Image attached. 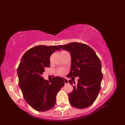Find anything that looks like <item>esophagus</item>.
Segmentation results:
<instances>
[{"label":"esophagus","mask_w":125,"mask_h":125,"mask_svg":"<svg viewBox=\"0 0 125 125\" xmlns=\"http://www.w3.org/2000/svg\"><path fill=\"white\" fill-rule=\"evenodd\" d=\"M64 81L65 84L68 83V80L66 78H64Z\"/></svg>","instance_id":"obj_1"}]
</instances>
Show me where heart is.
<instances>
[{
  "label": "heart",
  "instance_id": "heart-1",
  "mask_svg": "<svg viewBox=\"0 0 125 125\" xmlns=\"http://www.w3.org/2000/svg\"><path fill=\"white\" fill-rule=\"evenodd\" d=\"M58 73L61 75H63L65 73V70L64 68H60L58 70Z\"/></svg>",
  "mask_w": 125,
  "mask_h": 125
}]
</instances>
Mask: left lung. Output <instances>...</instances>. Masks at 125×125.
Here are the masks:
<instances>
[{"mask_svg": "<svg viewBox=\"0 0 125 125\" xmlns=\"http://www.w3.org/2000/svg\"><path fill=\"white\" fill-rule=\"evenodd\" d=\"M58 46L70 54V71L67 76L79 77L77 84L72 79L69 81L73 88L68 95L69 102L77 108H86L94 103L100 90L103 76L100 59L87 44L71 42Z\"/></svg>", "mask_w": 125, "mask_h": 125, "instance_id": "1", "label": "left lung"}]
</instances>
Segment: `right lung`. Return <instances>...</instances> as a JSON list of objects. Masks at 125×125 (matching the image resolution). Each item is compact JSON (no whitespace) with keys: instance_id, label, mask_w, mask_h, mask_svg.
I'll list each match as a JSON object with an SVG mask.
<instances>
[{"instance_id":"add662e5","label":"right lung","mask_w":125,"mask_h":125,"mask_svg":"<svg viewBox=\"0 0 125 125\" xmlns=\"http://www.w3.org/2000/svg\"><path fill=\"white\" fill-rule=\"evenodd\" d=\"M56 45H40L33 47L23 56L17 70L19 85L25 101L38 111H47L53 107L56 97L64 85V79L56 76L51 82L42 74L45 67H50V56L56 51Z\"/></svg>"}]
</instances>
